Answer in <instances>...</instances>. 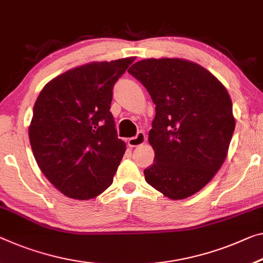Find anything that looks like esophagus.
<instances>
[{
	"mask_svg": "<svg viewBox=\"0 0 263 263\" xmlns=\"http://www.w3.org/2000/svg\"><path fill=\"white\" fill-rule=\"evenodd\" d=\"M145 140H147V136L143 132H140L137 133V135L135 137H130V139L128 140V145L129 147H137V145H141L145 142Z\"/></svg>",
	"mask_w": 263,
	"mask_h": 263,
	"instance_id": "obj_1",
	"label": "esophagus"
}]
</instances>
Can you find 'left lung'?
Listing matches in <instances>:
<instances>
[{
	"instance_id": "1",
	"label": "left lung",
	"mask_w": 263,
	"mask_h": 263,
	"mask_svg": "<svg viewBox=\"0 0 263 263\" xmlns=\"http://www.w3.org/2000/svg\"><path fill=\"white\" fill-rule=\"evenodd\" d=\"M156 104L148 141L155 162L144 179L172 200L194 195L227 157L235 119L230 96L211 71L183 59H147L128 69Z\"/></svg>"
}]
</instances>
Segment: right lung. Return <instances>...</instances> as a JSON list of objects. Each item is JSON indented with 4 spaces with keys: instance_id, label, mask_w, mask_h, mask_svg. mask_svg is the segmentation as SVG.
Listing matches in <instances>:
<instances>
[{
    "instance_id": "obj_1",
    "label": "right lung",
    "mask_w": 263,
    "mask_h": 263,
    "mask_svg": "<svg viewBox=\"0 0 263 263\" xmlns=\"http://www.w3.org/2000/svg\"><path fill=\"white\" fill-rule=\"evenodd\" d=\"M135 58L76 67L44 86L29 140L39 168L63 195L89 200L112 183L126 152L110 112L112 88Z\"/></svg>"
}]
</instances>
